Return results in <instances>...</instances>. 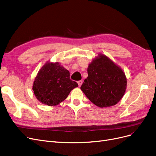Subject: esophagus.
Instances as JSON below:
<instances>
[{"instance_id": "34e87169", "label": "esophagus", "mask_w": 156, "mask_h": 156, "mask_svg": "<svg viewBox=\"0 0 156 156\" xmlns=\"http://www.w3.org/2000/svg\"><path fill=\"white\" fill-rule=\"evenodd\" d=\"M77 83L79 84V87H80V86H81V84H82V83H83V80H79V81H77Z\"/></svg>"}]
</instances>
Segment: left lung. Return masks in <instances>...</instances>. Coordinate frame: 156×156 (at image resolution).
<instances>
[{"label": "left lung", "instance_id": "obj_1", "mask_svg": "<svg viewBox=\"0 0 156 156\" xmlns=\"http://www.w3.org/2000/svg\"><path fill=\"white\" fill-rule=\"evenodd\" d=\"M88 74L80 89L94 105L109 107L122 99L127 84L125 74L108 57L99 55L89 64Z\"/></svg>", "mask_w": 156, "mask_h": 156}]
</instances>
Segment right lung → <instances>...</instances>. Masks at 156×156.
<instances>
[{"label": "right lung", "mask_w": 156, "mask_h": 156, "mask_svg": "<svg viewBox=\"0 0 156 156\" xmlns=\"http://www.w3.org/2000/svg\"><path fill=\"white\" fill-rule=\"evenodd\" d=\"M77 87L78 84L70 79L67 69L58 62H48L37 73L33 90L42 103L55 106L66 99L69 92Z\"/></svg>", "instance_id": "add662e5"}]
</instances>
